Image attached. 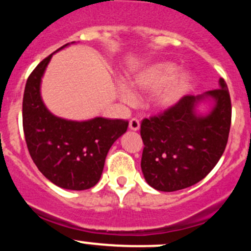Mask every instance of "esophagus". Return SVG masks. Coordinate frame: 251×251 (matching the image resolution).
Instances as JSON below:
<instances>
[{
    "label": "esophagus",
    "mask_w": 251,
    "mask_h": 251,
    "mask_svg": "<svg viewBox=\"0 0 251 251\" xmlns=\"http://www.w3.org/2000/svg\"><path fill=\"white\" fill-rule=\"evenodd\" d=\"M128 127H130V130H132V131H138L140 127L139 120L137 119V118H132V119L130 120V123H128Z\"/></svg>",
    "instance_id": "34e87169"
}]
</instances>
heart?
<instances>
[{
	"mask_svg": "<svg viewBox=\"0 0 251 251\" xmlns=\"http://www.w3.org/2000/svg\"><path fill=\"white\" fill-rule=\"evenodd\" d=\"M176 71V65L170 62H158L148 65L138 71L132 84L140 92H157L153 95V104L158 109H169L180 102L188 94L193 84V76L187 70ZM120 98L125 102H133L134 94L126 85H119Z\"/></svg>",
	"mask_w": 251,
	"mask_h": 251,
	"instance_id": "obj_1",
	"label": "heart"
}]
</instances>
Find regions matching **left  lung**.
I'll list each match as a JSON object with an SVG mask.
<instances>
[{
  "instance_id": "8db88e82",
  "label": "left lung",
  "mask_w": 251,
  "mask_h": 251,
  "mask_svg": "<svg viewBox=\"0 0 251 251\" xmlns=\"http://www.w3.org/2000/svg\"><path fill=\"white\" fill-rule=\"evenodd\" d=\"M207 100L210 112L200 115L197 106ZM230 126L231 100L223 78L218 89L183 96L161 115L143 120L140 167L147 182L157 191L175 192L201 181L224 152Z\"/></svg>"
}]
</instances>
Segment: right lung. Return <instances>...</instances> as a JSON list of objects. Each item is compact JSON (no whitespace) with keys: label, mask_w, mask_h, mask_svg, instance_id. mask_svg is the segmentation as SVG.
<instances>
[{"label":"right lung","mask_w":251,"mask_h":251,"mask_svg":"<svg viewBox=\"0 0 251 251\" xmlns=\"http://www.w3.org/2000/svg\"><path fill=\"white\" fill-rule=\"evenodd\" d=\"M52 54L41 60L26 82L23 101L25 139L33 162L48 180L60 188L84 191L99 182L107 153L127 130L128 121L101 117L74 121L52 114L40 94L41 78Z\"/></svg>","instance_id":"1"}]
</instances>
